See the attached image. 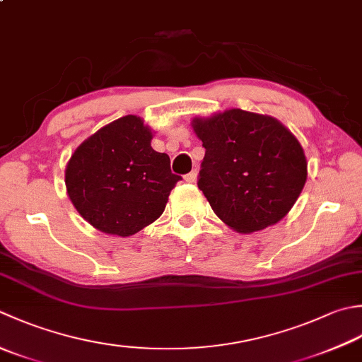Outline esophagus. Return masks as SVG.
Returning <instances> with one entry per match:
<instances>
[{
    "label": "esophagus",
    "mask_w": 362,
    "mask_h": 362,
    "mask_svg": "<svg viewBox=\"0 0 362 362\" xmlns=\"http://www.w3.org/2000/svg\"><path fill=\"white\" fill-rule=\"evenodd\" d=\"M196 175H197L196 171H191L185 177H183V179H185V182H188V183H193L196 180Z\"/></svg>",
    "instance_id": "esophagus-1"
}]
</instances>
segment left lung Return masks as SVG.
Wrapping results in <instances>:
<instances>
[{
    "label": "left lung",
    "mask_w": 362,
    "mask_h": 362,
    "mask_svg": "<svg viewBox=\"0 0 362 362\" xmlns=\"http://www.w3.org/2000/svg\"><path fill=\"white\" fill-rule=\"evenodd\" d=\"M205 157L197 187L219 219L243 233L284 218L306 183L303 147L273 117L228 110L194 119Z\"/></svg>",
    "instance_id": "1"
}]
</instances>
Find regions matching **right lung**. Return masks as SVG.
<instances>
[{
	"mask_svg": "<svg viewBox=\"0 0 362 362\" xmlns=\"http://www.w3.org/2000/svg\"><path fill=\"white\" fill-rule=\"evenodd\" d=\"M152 133L136 116H124L92 134L66 169L70 201L89 224L129 237L153 223L180 175L166 153L155 152Z\"/></svg>",
	"mask_w": 362,
	"mask_h": 362,
	"instance_id": "obj_1",
	"label": "right lung"
}]
</instances>
